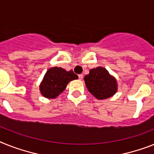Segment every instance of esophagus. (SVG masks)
<instances>
[{
    "label": "esophagus",
    "mask_w": 154,
    "mask_h": 154,
    "mask_svg": "<svg viewBox=\"0 0 154 154\" xmlns=\"http://www.w3.org/2000/svg\"><path fill=\"white\" fill-rule=\"evenodd\" d=\"M79 79L80 80H82V79H83V75H82V74H80V75H79Z\"/></svg>",
    "instance_id": "esophagus-1"
}]
</instances>
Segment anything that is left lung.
I'll list each match as a JSON object with an SVG mask.
<instances>
[{"instance_id": "left-lung-1", "label": "left lung", "mask_w": 154, "mask_h": 154, "mask_svg": "<svg viewBox=\"0 0 154 154\" xmlns=\"http://www.w3.org/2000/svg\"><path fill=\"white\" fill-rule=\"evenodd\" d=\"M84 80L90 93L99 100L109 98L117 91L116 79L102 67L90 70Z\"/></svg>"}]
</instances>
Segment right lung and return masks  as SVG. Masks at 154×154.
I'll list each match as a JSON object with an SVG mask.
<instances>
[{
	"mask_svg": "<svg viewBox=\"0 0 154 154\" xmlns=\"http://www.w3.org/2000/svg\"><path fill=\"white\" fill-rule=\"evenodd\" d=\"M77 79L78 75L72 70L67 72L63 68L58 67L49 68L39 86L41 94L46 98H56L65 90L70 81Z\"/></svg>",
	"mask_w": 154,
	"mask_h": 154,
	"instance_id": "right-lung-1",
	"label": "right lung"
}]
</instances>
